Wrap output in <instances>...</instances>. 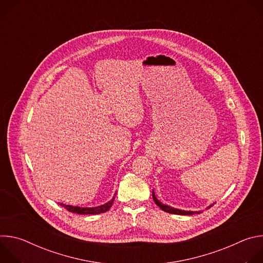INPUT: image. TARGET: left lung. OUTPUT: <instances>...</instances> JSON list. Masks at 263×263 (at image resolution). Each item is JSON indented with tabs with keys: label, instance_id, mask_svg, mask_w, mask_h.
I'll use <instances>...</instances> for the list:
<instances>
[{
	"label": "left lung",
	"instance_id": "obj_1",
	"mask_svg": "<svg viewBox=\"0 0 263 263\" xmlns=\"http://www.w3.org/2000/svg\"><path fill=\"white\" fill-rule=\"evenodd\" d=\"M152 196H153V200H154L155 204H156L158 207H160V209H162L163 211L168 212V213L179 214V215H193V214H195V213H198V214H199V213H201V212H202V211H186V210H181V209L174 208V207H171V206H168V205H165V204L161 203V202L156 198L154 191L152 192ZM212 205H213V204H211L210 206H208V207H207V209H209Z\"/></svg>",
	"mask_w": 263,
	"mask_h": 263
}]
</instances>
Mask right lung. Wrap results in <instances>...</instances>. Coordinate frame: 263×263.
Returning <instances> with one entry per match:
<instances>
[{
	"label": "right lung",
	"instance_id": "add662e5",
	"mask_svg": "<svg viewBox=\"0 0 263 263\" xmlns=\"http://www.w3.org/2000/svg\"><path fill=\"white\" fill-rule=\"evenodd\" d=\"M116 196H117V193L115 194V197L112 198L110 201H108L107 203H105L101 206H97V207H78V206H71V205L62 204V203H60V205L62 207H64L65 209H67L68 211L78 213V214H100V213H104V212H106L110 209L112 204H114Z\"/></svg>",
	"mask_w": 263,
	"mask_h": 263
}]
</instances>
